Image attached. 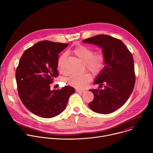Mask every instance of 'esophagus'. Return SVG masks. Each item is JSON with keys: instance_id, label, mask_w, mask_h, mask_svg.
I'll return each instance as SVG.
<instances>
[{"instance_id": "1", "label": "esophagus", "mask_w": 153, "mask_h": 153, "mask_svg": "<svg viewBox=\"0 0 153 153\" xmlns=\"http://www.w3.org/2000/svg\"><path fill=\"white\" fill-rule=\"evenodd\" d=\"M76 91L78 93H85V91L83 90H80V89H76Z\"/></svg>"}]
</instances>
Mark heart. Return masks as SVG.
Returning a JSON list of instances; mask_svg holds the SVG:
<instances>
[{
  "mask_svg": "<svg viewBox=\"0 0 153 153\" xmlns=\"http://www.w3.org/2000/svg\"><path fill=\"white\" fill-rule=\"evenodd\" d=\"M72 53L79 59L85 62V68L94 74H99L105 67V57L100 52L94 53V51L90 47L83 45L77 46L72 51ZM65 58V54H63L59 58L57 62V68L60 72H63L62 62ZM92 80V76L89 73H84L80 74H72L68 79L69 85L77 88H83L89 84Z\"/></svg>",
  "mask_w": 153,
  "mask_h": 153,
  "instance_id": "heart-1",
  "label": "heart"
}]
</instances>
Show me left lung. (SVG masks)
Segmentation results:
<instances>
[{
	"mask_svg": "<svg viewBox=\"0 0 153 153\" xmlns=\"http://www.w3.org/2000/svg\"><path fill=\"white\" fill-rule=\"evenodd\" d=\"M102 48L105 66L94 83L105 85L103 90L90 91L93 100L88 104L91 110L100 114H110L120 108L132 93L136 82L134 59L120 39L99 34L83 40Z\"/></svg>",
	"mask_w": 153,
	"mask_h": 153,
	"instance_id": "1",
	"label": "left lung"
}]
</instances>
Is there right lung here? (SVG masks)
Returning <instances> with one entry per match:
<instances>
[{"mask_svg": "<svg viewBox=\"0 0 153 153\" xmlns=\"http://www.w3.org/2000/svg\"><path fill=\"white\" fill-rule=\"evenodd\" d=\"M68 45L40 41L26 50L20 59L16 71L18 94L25 106L37 116L51 118L59 115L75 91L70 86L50 90V85L59 76V53Z\"/></svg>", "mask_w": 153, "mask_h": 153, "instance_id": "obj_1", "label": "right lung"}]
</instances>
